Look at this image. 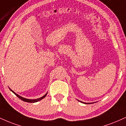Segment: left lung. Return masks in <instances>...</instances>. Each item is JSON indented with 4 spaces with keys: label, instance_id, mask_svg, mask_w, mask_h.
I'll return each mask as SVG.
<instances>
[{
    "label": "left lung",
    "instance_id": "1",
    "mask_svg": "<svg viewBox=\"0 0 126 126\" xmlns=\"http://www.w3.org/2000/svg\"><path fill=\"white\" fill-rule=\"evenodd\" d=\"M79 101H80V102H81V103H84V104H92V103H85V102H83V101H80V100H78Z\"/></svg>",
    "mask_w": 126,
    "mask_h": 126
}]
</instances>
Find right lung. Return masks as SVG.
I'll return each mask as SVG.
<instances>
[{
    "mask_svg": "<svg viewBox=\"0 0 126 126\" xmlns=\"http://www.w3.org/2000/svg\"><path fill=\"white\" fill-rule=\"evenodd\" d=\"M9 89L10 90V91H12V92H13V93H14L16 96L17 97H19L20 98V99L22 100H23V101H25V102H28V103H36V102H37V101H40V100H42V99H43V98H45V97L46 96L47 94V93L45 94L43 96H42V97H40V98H36V99H29V98H24V97H22V96H19V94H16V93H15V92H13V91L12 90V89H10V88H9Z\"/></svg>",
    "mask_w": 126,
    "mask_h": 126,
    "instance_id": "add662e5",
    "label": "right lung"
}]
</instances>
